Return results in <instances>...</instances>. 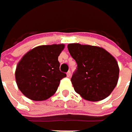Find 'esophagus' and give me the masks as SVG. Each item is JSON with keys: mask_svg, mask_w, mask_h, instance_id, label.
<instances>
[{"mask_svg": "<svg viewBox=\"0 0 132 132\" xmlns=\"http://www.w3.org/2000/svg\"><path fill=\"white\" fill-rule=\"evenodd\" d=\"M66 76H67V77L69 78V77L71 76V72H70V71H68L67 73H66Z\"/></svg>", "mask_w": 132, "mask_h": 132, "instance_id": "34e87169", "label": "esophagus"}]
</instances>
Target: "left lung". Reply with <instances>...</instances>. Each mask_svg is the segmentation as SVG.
<instances>
[{"label":"left lung","mask_w":132,"mask_h":132,"mask_svg":"<svg viewBox=\"0 0 132 132\" xmlns=\"http://www.w3.org/2000/svg\"><path fill=\"white\" fill-rule=\"evenodd\" d=\"M67 47L77 63V69L71 78L76 92L92 102L108 97L119 80V67L116 58L99 46L69 43Z\"/></svg>","instance_id":"8db88e82"}]
</instances>
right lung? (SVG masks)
I'll use <instances>...</instances> for the list:
<instances>
[{
	"label": "right lung",
	"mask_w": 132,
	"mask_h": 132,
	"mask_svg": "<svg viewBox=\"0 0 132 132\" xmlns=\"http://www.w3.org/2000/svg\"><path fill=\"white\" fill-rule=\"evenodd\" d=\"M64 44L43 45L28 51L18 63L15 79L18 89L34 101H43L56 92L60 80L66 76L60 72L58 56Z\"/></svg>",
	"instance_id": "1"
}]
</instances>
